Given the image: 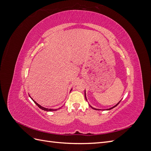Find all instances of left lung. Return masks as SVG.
I'll list each match as a JSON object with an SVG mask.
<instances>
[{
  "label": "left lung",
  "instance_id": "8db88e82",
  "mask_svg": "<svg viewBox=\"0 0 151 151\" xmlns=\"http://www.w3.org/2000/svg\"><path fill=\"white\" fill-rule=\"evenodd\" d=\"M85 96H86V93H85ZM86 100H87V99H86ZM119 103H120V102H118V104H117L116 105V106H114V107H111V108H110V109H108V110H110V109H113V108L115 107L116 106H118V105L119 104ZM93 109H94V108H93Z\"/></svg>",
  "mask_w": 151,
  "mask_h": 151
}]
</instances>
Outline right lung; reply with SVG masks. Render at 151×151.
<instances>
[{
    "label": "right lung",
    "mask_w": 151,
    "mask_h": 151,
    "mask_svg": "<svg viewBox=\"0 0 151 151\" xmlns=\"http://www.w3.org/2000/svg\"><path fill=\"white\" fill-rule=\"evenodd\" d=\"M32 100H33V99H32ZM33 101H34L35 103L36 104V105H37V106L38 107H39L40 109H41L44 110V111H56V109H47V108H45V107H42L41 106H40L39 104H38L35 101H34V100H33Z\"/></svg>",
    "instance_id": "1"
}]
</instances>
